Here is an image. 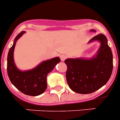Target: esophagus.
Masks as SVG:
<instances>
[{
    "label": "esophagus",
    "instance_id": "esophagus-1",
    "mask_svg": "<svg viewBox=\"0 0 120 120\" xmlns=\"http://www.w3.org/2000/svg\"><path fill=\"white\" fill-rule=\"evenodd\" d=\"M66 58H67V56L64 55V54H62V55L60 56V59H61V61H64Z\"/></svg>",
    "mask_w": 120,
    "mask_h": 120
}]
</instances>
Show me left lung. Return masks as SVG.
Returning a JSON list of instances; mask_svg holds the SVG:
<instances>
[{"label":"left lung","instance_id":"obj_1","mask_svg":"<svg viewBox=\"0 0 120 120\" xmlns=\"http://www.w3.org/2000/svg\"><path fill=\"white\" fill-rule=\"evenodd\" d=\"M91 32H96L91 30ZM99 41L101 46L97 54L90 59H68L66 79L70 88L82 94L92 93L107 82L112 74L113 58L107 39L103 34L93 38L88 43Z\"/></svg>","mask_w":120,"mask_h":120}]
</instances>
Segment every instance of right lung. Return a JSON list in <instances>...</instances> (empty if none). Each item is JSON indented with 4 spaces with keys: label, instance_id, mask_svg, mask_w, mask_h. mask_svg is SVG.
<instances>
[{
    "label": "right lung",
    "instance_id": "obj_1",
    "mask_svg": "<svg viewBox=\"0 0 120 120\" xmlns=\"http://www.w3.org/2000/svg\"><path fill=\"white\" fill-rule=\"evenodd\" d=\"M25 33V31H22L16 37L13 45L9 49L7 71L11 82L20 91L28 96H37L45 92L47 88V74L61 60L57 57L43 61L32 70L24 71L19 70L14 62L13 52L17 40Z\"/></svg>",
    "mask_w": 120,
    "mask_h": 120
}]
</instances>
